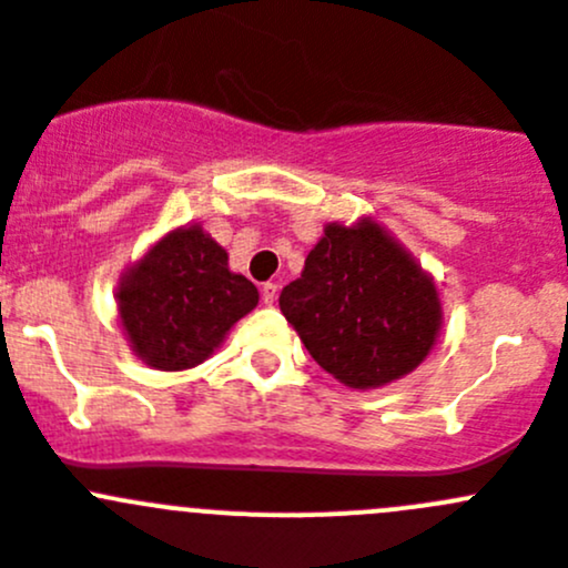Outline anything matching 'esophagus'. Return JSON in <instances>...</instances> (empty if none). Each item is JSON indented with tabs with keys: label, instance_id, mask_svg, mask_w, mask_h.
Listing matches in <instances>:
<instances>
[{
	"label": "esophagus",
	"instance_id": "esophagus-1",
	"mask_svg": "<svg viewBox=\"0 0 568 568\" xmlns=\"http://www.w3.org/2000/svg\"><path fill=\"white\" fill-rule=\"evenodd\" d=\"M260 296H263V302H266V305H274V300H277V283H263Z\"/></svg>",
	"mask_w": 568,
	"mask_h": 568
}]
</instances>
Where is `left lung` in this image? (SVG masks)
Wrapping results in <instances>:
<instances>
[{
  "label": "left lung",
  "mask_w": 568,
  "mask_h": 568,
  "mask_svg": "<svg viewBox=\"0 0 568 568\" xmlns=\"http://www.w3.org/2000/svg\"><path fill=\"white\" fill-rule=\"evenodd\" d=\"M280 311L311 358L353 389L412 373L439 331L434 280L378 224H327Z\"/></svg>",
  "instance_id": "1"
}]
</instances>
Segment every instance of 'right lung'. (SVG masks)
Listing matches in <instances>:
<instances>
[{
    "label": "right lung",
    "instance_id": "add662e5",
    "mask_svg": "<svg viewBox=\"0 0 568 568\" xmlns=\"http://www.w3.org/2000/svg\"><path fill=\"white\" fill-rule=\"evenodd\" d=\"M226 260L201 226H184L125 274L116 305L142 362L164 373L195 367L257 305V288Z\"/></svg>",
    "mask_w": 568,
    "mask_h": 568
}]
</instances>
